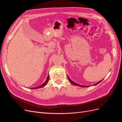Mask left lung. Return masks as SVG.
<instances>
[{
    "mask_svg": "<svg viewBox=\"0 0 122 122\" xmlns=\"http://www.w3.org/2000/svg\"><path fill=\"white\" fill-rule=\"evenodd\" d=\"M68 79H69V81H70V82H71L72 84L74 85V86H80V87H89V86H82V85H80V84H78V83H76V82H74L73 81H72L71 79L70 78V77H69L68 76ZM102 80H103V79H102ZM102 80H100V81L98 82L97 83L94 84L93 85V86H96L97 84H98V83H99L100 82H101L102 81Z\"/></svg>",
    "mask_w": 122,
    "mask_h": 122,
    "instance_id": "1",
    "label": "left lung"
}]
</instances>
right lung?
I'll return each mask as SVG.
<instances>
[{
	"label": "right lung",
	"instance_id": "add662e5",
	"mask_svg": "<svg viewBox=\"0 0 122 122\" xmlns=\"http://www.w3.org/2000/svg\"><path fill=\"white\" fill-rule=\"evenodd\" d=\"M49 75H48V76H47V79H46V81L44 82V83H43L42 84H41V86H37V87H33V88H32V89H36V88H41V87H44V86H45L48 83V81H49Z\"/></svg>",
	"mask_w": 122,
	"mask_h": 122
}]
</instances>
